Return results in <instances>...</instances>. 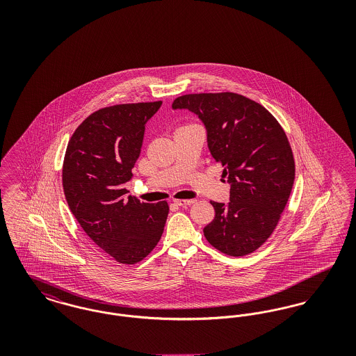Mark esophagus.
<instances>
[{
    "instance_id": "obj_1",
    "label": "esophagus",
    "mask_w": 356,
    "mask_h": 356,
    "mask_svg": "<svg viewBox=\"0 0 356 356\" xmlns=\"http://www.w3.org/2000/svg\"><path fill=\"white\" fill-rule=\"evenodd\" d=\"M173 202H175V204L180 205V207H186V205H192L195 203V200H173Z\"/></svg>"
}]
</instances>
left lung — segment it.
Segmentation results:
<instances>
[{"instance_id": "8db88e82", "label": "left lung", "mask_w": 356, "mask_h": 356, "mask_svg": "<svg viewBox=\"0 0 356 356\" xmlns=\"http://www.w3.org/2000/svg\"><path fill=\"white\" fill-rule=\"evenodd\" d=\"M172 108L203 122L208 149L231 186L229 203L211 202L215 219L204 236L222 254L254 252L271 236L293 186L295 163L283 128L264 106L231 92L180 96Z\"/></svg>"}]
</instances>
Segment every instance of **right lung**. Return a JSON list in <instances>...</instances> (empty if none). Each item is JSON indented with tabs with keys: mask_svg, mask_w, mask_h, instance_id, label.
Returning <instances> with one entry per match:
<instances>
[{
	"mask_svg": "<svg viewBox=\"0 0 356 356\" xmlns=\"http://www.w3.org/2000/svg\"><path fill=\"white\" fill-rule=\"evenodd\" d=\"M161 102L120 104L99 109L68 143L63 167L65 199L85 234L122 264H135L163 235L167 202L140 203L124 184L132 177L145 124Z\"/></svg>",
	"mask_w": 356,
	"mask_h": 356,
	"instance_id": "obj_1",
	"label": "right lung"
}]
</instances>
